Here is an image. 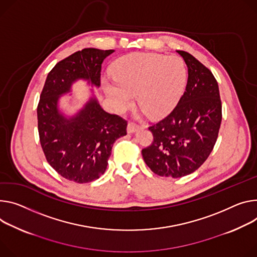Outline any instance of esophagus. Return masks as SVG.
Wrapping results in <instances>:
<instances>
[{
    "label": "esophagus",
    "instance_id": "obj_1",
    "mask_svg": "<svg viewBox=\"0 0 257 257\" xmlns=\"http://www.w3.org/2000/svg\"><path fill=\"white\" fill-rule=\"evenodd\" d=\"M143 128H144L143 125H137V124H134V123H129L128 126H127V131H128V133H134L138 129H143Z\"/></svg>",
    "mask_w": 257,
    "mask_h": 257
}]
</instances>
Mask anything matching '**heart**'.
I'll use <instances>...</instances> for the list:
<instances>
[{"mask_svg":"<svg viewBox=\"0 0 257 257\" xmlns=\"http://www.w3.org/2000/svg\"><path fill=\"white\" fill-rule=\"evenodd\" d=\"M112 78H104L102 87L114 110H125L136 94L144 110L159 118L170 112L183 95L188 69L176 55L132 53L114 63Z\"/></svg>","mask_w":257,"mask_h":257,"instance_id":"1","label":"heart"}]
</instances>
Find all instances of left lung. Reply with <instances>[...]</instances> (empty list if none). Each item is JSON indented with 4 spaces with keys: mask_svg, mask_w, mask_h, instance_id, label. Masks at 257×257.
<instances>
[{
    "mask_svg": "<svg viewBox=\"0 0 257 257\" xmlns=\"http://www.w3.org/2000/svg\"><path fill=\"white\" fill-rule=\"evenodd\" d=\"M177 52L188 66L185 91L166 118L149 127L154 142L142 151L155 174L173 178L201 167L214 148L221 123V100L214 76L190 53Z\"/></svg>",
    "mask_w": 257,
    "mask_h": 257,
    "instance_id": "left-lung-1",
    "label": "left lung"
}]
</instances>
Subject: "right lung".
<instances>
[{"label": "right lung", "instance_id": "add662e5", "mask_svg": "<svg viewBox=\"0 0 257 257\" xmlns=\"http://www.w3.org/2000/svg\"><path fill=\"white\" fill-rule=\"evenodd\" d=\"M112 52L85 48L59 61L40 96L38 130L45 157L58 174L77 183L91 182L105 172L113 143L127 134V121L103 110L93 94L72 116L59 109V100L78 80L98 88L101 64Z\"/></svg>", "mask_w": 257, "mask_h": 257}]
</instances>
